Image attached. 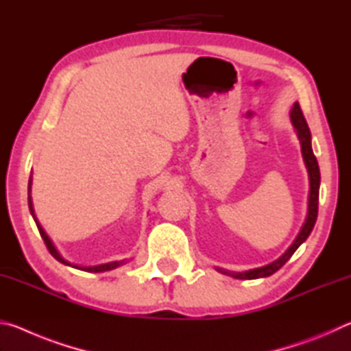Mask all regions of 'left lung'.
Segmentation results:
<instances>
[{
  "instance_id": "obj_1",
  "label": "left lung",
  "mask_w": 351,
  "mask_h": 351,
  "mask_svg": "<svg viewBox=\"0 0 351 351\" xmlns=\"http://www.w3.org/2000/svg\"><path fill=\"white\" fill-rule=\"evenodd\" d=\"M291 117V123H293L294 132L297 133V138L300 141V148H302V156H304V162L305 167L308 170V178H310V195H308V213L305 218V223L302 226L300 232L297 234L295 240L293 241L287 251H285L283 255H280L277 260L272 261L269 265L261 266V268H254L249 271H228L223 268H215L218 272L221 274L230 276L234 278H240V280H254V278H263V277H269L274 274L276 271H278L282 266L287 263V261L291 258L297 247H299L302 243H304L308 237H310L311 230L316 224L317 219V206H319V187H320V171H319V164L317 159L314 156L313 148H311V133L310 128H308V123L304 117V112L300 110L299 102H294L293 108H291L289 112Z\"/></svg>"
}]
</instances>
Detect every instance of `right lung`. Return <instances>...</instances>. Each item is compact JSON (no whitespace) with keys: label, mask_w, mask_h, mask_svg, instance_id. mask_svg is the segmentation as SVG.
Wrapping results in <instances>:
<instances>
[{"label":"right lung","mask_w":351,"mask_h":351,"mask_svg":"<svg viewBox=\"0 0 351 351\" xmlns=\"http://www.w3.org/2000/svg\"><path fill=\"white\" fill-rule=\"evenodd\" d=\"M31 186H32V175H31V180H29V187H27V193H29V195H27L29 210H31V215H32V218H34V221H35V224H37V228H38V230H40L41 239H43L45 243H46L47 251L51 252V255H52V257H54L56 260H58V261H60V263H63V265L71 266V268L82 269V271H86V272H105V271L116 269V268H119V266H123V265L128 263L130 260H128V258H123V260H114V261H108V263H100V265H94V266H82V265H74V263H71V261L64 260V258L62 257V255H60V252L57 251V247L54 246V243H52V240H51L49 237H47V234L45 232V229L41 228V224L38 223L37 217H35L34 206H32V198H31Z\"/></svg>","instance_id":"right-lung-1"}]
</instances>
